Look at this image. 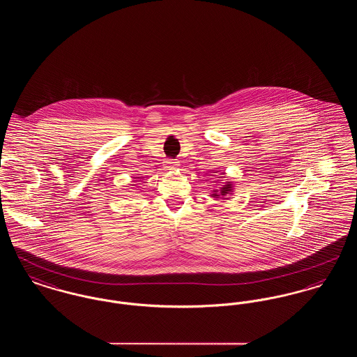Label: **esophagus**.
Wrapping results in <instances>:
<instances>
[{"instance_id": "obj_1", "label": "esophagus", "mask_w": 357, "mask_h": 357, "mask_svg": "<svg viewBox=\"0 0 357 357\" xmlns=\"http://www.w3.org/2000/svg\"><path fill=\"white\" fill-rule=\"evenodd\" d=\"M163 165H165V167L167 169V170H172V169H176L179 165H178V162L176 160H174V159H166L165 162H163Z\"/></svg>"}]
</instances>
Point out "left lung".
Instances as JSON below:
<instances>
[{
    "mask_svg": "<svg viewBox=\"0 0 357 357\" xmlns=\"http://www.w3.org/2000/svg\"><path fill=\"white\" fill-rule=\"evenodd\" d=\"M231 191V185H230V182H227V185H225V186L221 188V195H226V194H229ZM214 197H220V195H217V194H213Z\"/></svg>",
    "mask_w": 357,
    "mask_h": 357,
    "instance_id": "1",
    "label": "left lung"
}]
</instances>
